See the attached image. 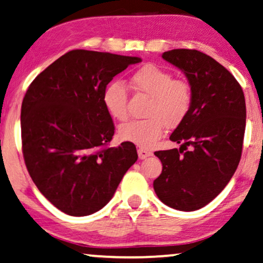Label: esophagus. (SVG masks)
<instances>
[{"label": "esophagus", "mask_w": 263, "mask_h": 263, "mask_svg": "<svg viewBox=\"0 0 263 263\" xmlns=\"http://www.w3.org/2000/svg\"><path fill=\"white\" fill-rule=\"evenodd\" d=\"M138 155H139L140 159H146L147 157L152 156V152L148 151V149H145V148H139L138 149Z\"/></svg>", "instance_id": "obj_1"}]
</instances>
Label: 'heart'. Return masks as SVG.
<instances>
[{"label":"heart","instance_id":"b5f03b06","mask_svg":"<svg viewBox=\"0 0 263 263\" xmlns=\"http://www.w3.org/2000/svg\"><path fill=\"white\" fill-rule=\"evenodd\" d=\"M130 83L134 90L149 97L146 111L148 118L121 125L119 138L140 147L149 148L164 134L165 125L176 128L185 121L192 106V90L186 82L174 80L172 73L153 64L136 70ZM102 101L115 119L124 121L128 117V90L121 82L107 84Z\"/></svg>","mask_w":263,"mask_h":263}]
</instances>
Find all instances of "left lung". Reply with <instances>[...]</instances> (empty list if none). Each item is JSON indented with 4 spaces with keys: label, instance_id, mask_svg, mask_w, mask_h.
Returning a JSON list of instances; mask_svg holds the SVG:
<instances>
[{
    "label": "left lung",
    "instance_id": "obj_1",
    "mask_svg": "<svg viewBox=\"0 0 263 263\" xmlns=\"http://www.w3.org/2000/svg\"><path fill=\"white\" fill-rule=\"evenodd\" d=\"M162 58L185 73L192 106L170 135L181 147L155 152L163 169L153 189L165 205L198 210L226 187L239 164L247 123L244 93L230 71L202 52L173 49Z\"/></svg>",
    "mask_w": 263,
    "mask_h": 263
}]
</instances>
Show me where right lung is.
Listing matches in <instances>:
<instances>
[{"label":"right lung","mask_w":263,"mask_h":263,"mask_svg":"<svg viewBox=\"0 0 263 263\" xmlns=\"http://www.w3.org/2000/svg\"><path fill=\"white\" fill-rule=\"evenodd\" d=\"M140 61L74 49L27 88L20 115L24 161L40 192L63 213H97L138 161L132 142L108 146L115 125L102 94L116 74Z\"/></svg>","instance_id":"obj_1"}]
</instances>
